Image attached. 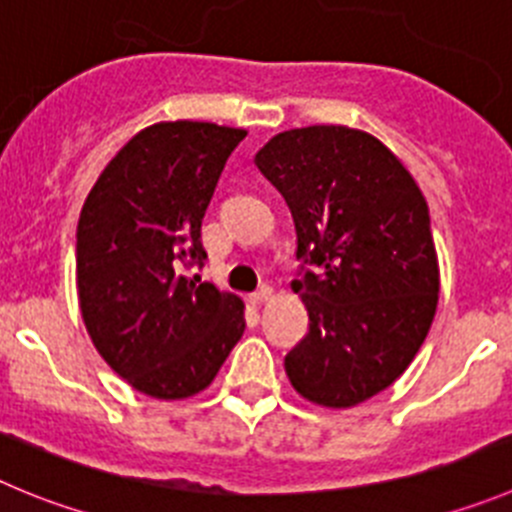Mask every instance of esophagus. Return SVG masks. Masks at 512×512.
<instances>
[{"mask_svg":"<svg viewBox=\"0 0 512 512\" xmlns=\"http://www.w3.org/2000/svg\"><path fill=\"white\" fill-rule=\"evenodd\" d=\"M270 298H272V288H267V285H262L260 290L250 293V303L252 305H262V303H267Z\"/></svg>","mask_w":512,"mask_h":512,"instance_id":"34e87169","label":"esophagus"}]
</instances>
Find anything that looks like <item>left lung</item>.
I'll return each instance as SVG.
<instances>
[{
  "mask_svg": "<svg viewBox=\"0 0 512 512\" xmlns=\"http://www.w3.org/2000/svg\"><path fill=\"white\" fill-rule=\"evenodd\" d=\"M255 164L298 234L290 288L310 326L285 356L290 384L333 409L371 399L412 364L437 310L427 199L384 143L346 126L278 133Z\"/></svg>",
  "mask_w": 512,
  "mask_h": 512,
  "instance_id": "left-lung-1",
  "label": "left lung"
}]
</instances>
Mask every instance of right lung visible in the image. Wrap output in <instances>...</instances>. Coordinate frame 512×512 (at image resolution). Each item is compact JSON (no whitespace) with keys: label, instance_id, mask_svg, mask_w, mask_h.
Returning <instances> with one entry per match:
<instances>
[{"label":"right lung","instance_id":"obj_1","mask_svg":"<svg viewBox=\"0 0 512 512\" xmlns=\"http://www.w3.org/2000/svg\"><path fill=\"white\" fill-rule=\"evenodd\" d=\"M240 128L156 123L90 189L78 222V298L95 348L133 389L184 399L212 384L245 333L242 300L199 275L202 219Z\"/></svg>","mask_w":512,"mask_h":512}]
</instances>
